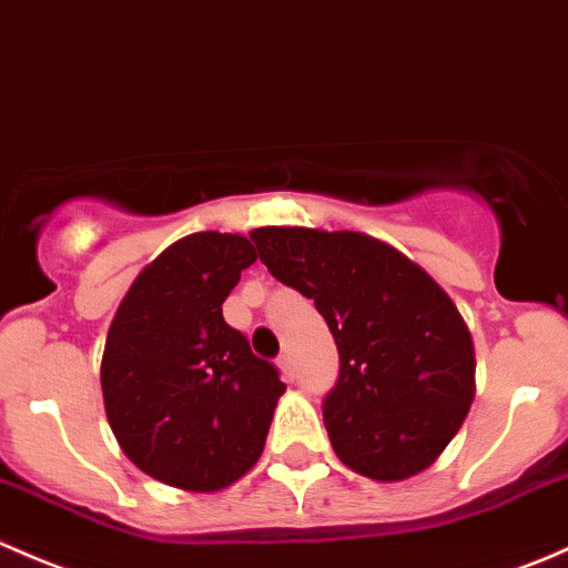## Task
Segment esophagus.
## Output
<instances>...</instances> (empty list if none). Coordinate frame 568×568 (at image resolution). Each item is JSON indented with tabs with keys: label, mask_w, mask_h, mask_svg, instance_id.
<instances>
[{
	"label": "esophagus",
	"mask_w": 568,
	"mask_h": 568,
	"mask_svg": "<svg viewBox=\"0 0 568 568\" xmlns=\"http://www.w3.org/2000/svg\"><path fill=\"white\" fill-rule=\"evenodd\" d=\"M278 367H282L284 378H292V375H295V367H292L290 353H282V356H278Z\"/></svg>",
	"instance_id": "esophagus-1"
}]
</instances>
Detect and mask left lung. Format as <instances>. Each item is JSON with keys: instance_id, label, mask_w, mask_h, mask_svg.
<instances>
[{"instance_id": "obj_1", "label": "left lung", "mask_w": 568, "mask_h": 568, "mask_svg": "<svg viewBox=\"0 0 568 568\" xmlns=\"http://www.w3.org/2000/svg\"><path fill=\"white\" fill-rule=\"evenodd\" d=\"M273 278L312 297L339 353L323 400L342 464L373 480L423 473L475 397L473 336L428 273L381 240L297 226L254 229Z\"/></svg>"}]
</instances>
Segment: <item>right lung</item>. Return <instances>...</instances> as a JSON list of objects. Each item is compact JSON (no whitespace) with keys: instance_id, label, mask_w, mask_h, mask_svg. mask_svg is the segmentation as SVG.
Wrapping results in <instances>:
<instances>
[{"instance_id":"right-lung-1","label":"right lung","mask_w":568,"mask_h":568,"mask_svg":"<svg viewBox=\"0 0 568 568\" xmlns=\"http://www.w3.org/2000/svg\"><path fill=\"white\" fill-rule=\"evenodd\" d=\"M254 262L240 234H190L134 278L110 325L106 419L129 462L168 486L217 491L265 450L286 386L223 320V301Z\"/></svg>"}]
</instances>
